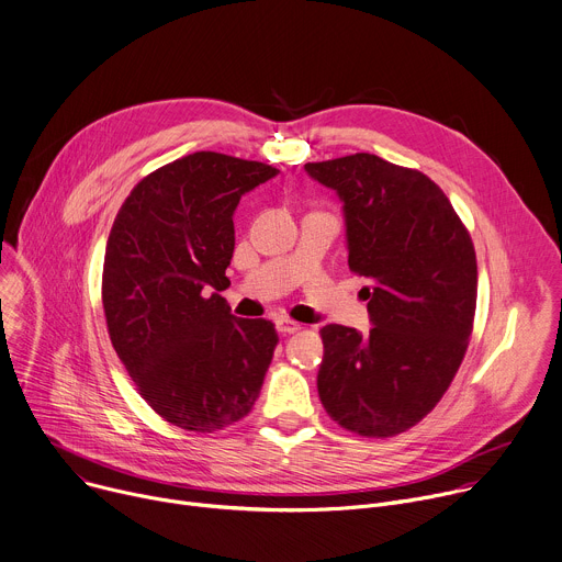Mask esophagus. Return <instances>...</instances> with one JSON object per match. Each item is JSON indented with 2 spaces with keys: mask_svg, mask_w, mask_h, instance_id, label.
<instances>
[{
  "mask_svg": "<svg viewBox=\"0 0 562 562\" xmlns=\"http://www.w3.org/2000/svg\"><path fill=\"white\" fill-rule=\"evenodd\" d=\"M277 330L281 335H294V333L301 330V324H296V322H292L288 317H281V319H277Z\"/></svg>",
  "mask_w": 562,
  "mask_h": 562,
  "instance_id": "34e87169",
  "label": "esophagus"
}]
</instances>
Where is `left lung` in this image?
Instances as JSON below:
<instances>
[{
    "label": "left lung",
    "mask_w": 562,
    "mask_h": 562,
    "mask_svg": "<svg viewBox=\"0 0 562 562\" xmlns=\"http://www.w3.org/2000/svg\"><path fill=\"white\" fill-rule=\"evenodd\" d=\"M339 194L348 268L368 279L372 330L322 328L326 413L363 438H393L449 391L473 333L477 263L467 225L426 173L375 154L305 162Z\"/></svg>",
    "instance_id": "obj_1"
}]
</instances>
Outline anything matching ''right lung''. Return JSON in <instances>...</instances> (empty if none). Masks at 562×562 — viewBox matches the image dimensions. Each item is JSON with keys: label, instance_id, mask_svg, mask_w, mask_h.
<instances>
[{"label": "right lung", "instance_id": "right-lung-1", "mask_svg": "<svg viewBox=\"0 0 562 562\" xmlns=\"http://www.w3.org/2000/svg\"><path fill=\"white\" fill-rule=\"evenodd\" d=\"M279 169L196 151L145 176L113 221L102 270L111 344L143 400L169 424L214 432L252 411L279 335L238 319L229 285L234 210Z\"/></svg>", "mask_w": 562, "mask_h": 562}]
</instances>
